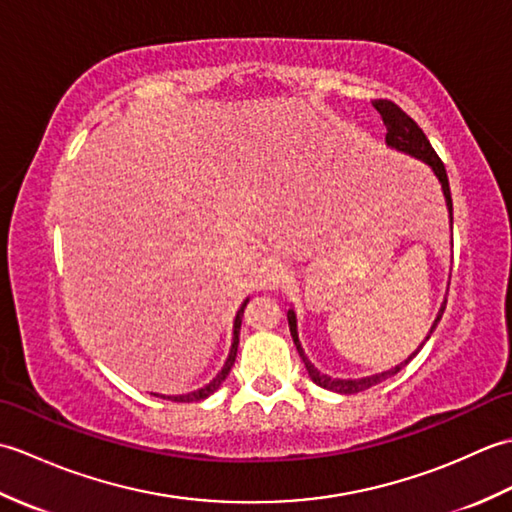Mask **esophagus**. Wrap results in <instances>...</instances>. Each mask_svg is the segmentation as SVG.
Returning a JSON list of instances; mask_svg holds the SVG:
<instances>
[{
  "instance_id": "34e87169",
  "label": "esophagus",
  "mask_w": 512,
  "mask_h": 512,
  "mask_svg": "<svg viewBox=\"0 0 512 512\" xmlns=\"http://www.w3.org/2000/svg\"><path fill=\"white\" fill-rule=\"evenodd\" d=\"M288 279H290V270L286 264H270L266 266L262 275V288L277 290L284 284H288Z\"/></svg>"
}]
</instances>
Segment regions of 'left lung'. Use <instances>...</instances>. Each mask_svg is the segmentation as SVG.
Instances as JSON below:
<instances>
[{
  "label": "left lung",
  "mask_w": 512,
  "mask_h": 512,
  "mask_svg": "<svg viewBox=\"0 0 512 512\" xmlns=\"http://www.w3.org/2000/svg\"><path fill=\"white\" fill-rule=\"evenodd\" d=\"M374 107L378 110V114L383 116V123L387 125V134H385L387 147L396 149V151H400V154H407V156L416 158V160H422L424 165L431 167L433 176H436L438 182L442 184V193H444V200H447V209H449V222H451V228H453V202H451V189H449L447 169H444L442 160L438 158L436 151H433V147H431V143L427 140V136H424V132L418 127V123L413 121L411 116H407L405 112H402L396 103L380 99V101H374ZM444 308H447V299L442 301V306H440V310H438L436 321H433L429 334L424 336V341L420 343V347H418L416 352H411V354L405 358V361L398 363L396 367L387 369V372L372 374V376H363V378H332V376H328V374L319 372V369L310 363V358L306 356V352H303L301 341H299V332H297V314H295V310H292V308L288 310V325H290L292 341H295V345H297V352H299V356H301L303 365H306V369H308V376L312 378V383H317V385L323 387V389L336 391V394H358V391H365V389H369L372 385L383 383V380H387V378H391L394 374H398L400 369L405 367V365L411 361V358L422 350V345L429 341V336L433 334V330L438 328V323H440V319H442Z\"/></svg>",
  "instance_id": "left-lung-1"
}]
</instances>
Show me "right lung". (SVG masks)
<instances>
[{
	"label": "right lung",
	"mask_w": 512,
	"mask_h": 512,
	"mask_svg": "<svg viewBox=\"0 0 512 512\" xmlns=\"http://www.w3.org/2000/svg\"><path fill=\"white\" fill-rule=\"evenodd\" d=\"M246 303H248V299H244V303H242V306H239V310H237V314H235V321H233V343H231V352H228V358H226V363H224V367H222V372L217 374V376L211 380L209 385H204V387L195 389V391H189V394H180V396H162V394H154V396L167 398V400H173V402H198V400L209 398V396L213 394V391L220 389V385L224 383L226 376H228V372H231V367H233V363H235L237 345H239V328H242V314H244Z\"/></svg>",
	"instance_id": "obj_1"
}]
</instances>
